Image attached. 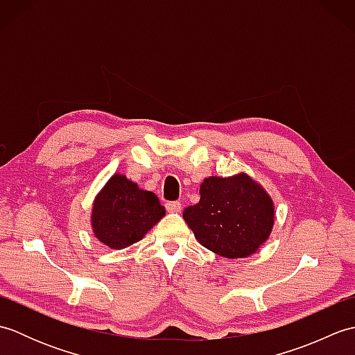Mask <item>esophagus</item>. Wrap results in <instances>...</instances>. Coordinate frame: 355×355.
<instances>
[{"label":"esophagus","mask_w":355,"mask_h":355,"mask_svg":"<svg viewBox=\"0 0 355 355\" xmlns=\"http://www.w3.org/2000/svg\"><path fill=\"white\" fill-rule=\"evenodd\" d=\"M166 210H168V212H171V214H177V212H180V210H182V202H180V201L166 202Z\"/></svg>","instance_id":"esophagus-1"}]
</instances>
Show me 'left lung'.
I'll use <instances>...</instances> for the list:
<instances>
[{"label": "left lung", "mask_w": 355, "mask_h": 355, "mask_svg": "<svg viewBox=\"0 0 355 355\" xmlns=\"http://www.w3.org/2000/svg\"><path fill=\"white\" fill-rule=\"evenodd\" d=\"M200 195L198 205L186 207L183 218L201 245L236 259L266 243L275 221L273 202L250 177L205 178Z\"/></svg>", "instance_id": "1"}]
</instances>
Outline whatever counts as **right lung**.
<instances>
[{"instance_id":"obj_1","label":"right lung","mask_w":355,"mask_h":355,"mask_svg":"<svg viewBox=\"0 0 355 355\" xmlns=\"http://www.w3.org/2000/svg\"><path fill=\"white\" fill-rule=\"evenodd\" d=\"M155 193L141 191L125 175H112L97 195L92 224L96 238L111 248L137 243L164 216Z\"/></svg>"}]
</instances>
